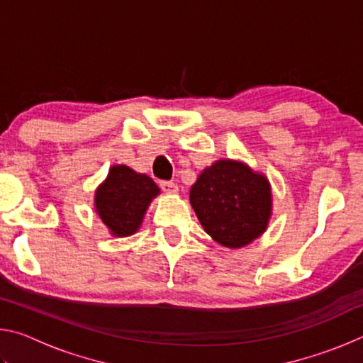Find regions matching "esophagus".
Segmentation results:
<instances>
[{"instance_id": "1", "label": "esophagus", "mask_w": 363, "mask_h": 363, "mask_svg": "<svg viewBox=\"0 0 363 363\" xmlns=\"http://www.w3.org/2000/svg\"><path fill=\"white\" fill-rule=\"evenodd\" d=\"M162 189H163L167 194H169V195H176L177 192H179V187H177V184L168 182V181L162 182Z\"/></svg>"}]
</instances>
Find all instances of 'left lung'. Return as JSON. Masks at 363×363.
<instances>
[{"label": "left lung", "mask_w": 363, "mask_h": 363, "mask_svg": "<svg viewBox=\"0 0 363 363\" xmlns=\"http://www.w3.org/2000/svg\"><path fill=\"white\" fill-rule=\"evenodd\" d=\"M189 199L208 235L230 250L259 238L272 218L267 176L240 160L220 158L206 167L190 187Z\"/></svg>", "instance_id": "8db88e82"}]
</instances>
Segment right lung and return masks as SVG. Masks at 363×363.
I'll return each instance as SVG.
<instances>
[{
    "label": "right lung",
    "mask_w": 363,
    "mask_h": 363,
    "mask_svg": "<svg viewBox=\"0 0 363 363\" xmlns=\"http://www.w3.org/2000/svg\"><path fill=\"white\" fill-rule=\"evenodd\" d=\"M160 187L152 177L140 174L126 164H113L94 192V211L110 235L130 237L144 223L152 200Z\"/></svg>",
    "instance_id": "add662e5"
}]
</instances>
